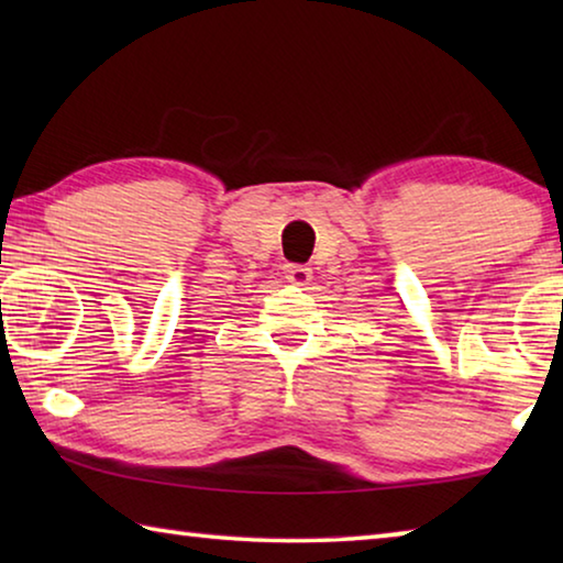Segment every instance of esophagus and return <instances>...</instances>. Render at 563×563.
<instances>
[{"instance_id":"1","label":"esophagus","mask_w":563,"mask_h":563,"mask_svg":"<svg viewBox=\"0 0 563 563\" xmlns=\"http://www.w3.org/2000/svg\"><path fill=\"white\" fill-rule=\"evenodd\" d=\"M310 275H312V271L308 268V265H298V263L285 265V278L295 285H308Z\"/></svg>"}]
</instances>
